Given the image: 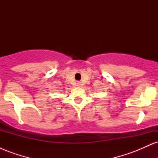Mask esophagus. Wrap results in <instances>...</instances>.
<instances>
[{
	"instance_id": "34e87169",
	"label": "esophagus",
	"mask_w": 158,
	"mask_h": 158,
	"mask_svg": "<svg viewBox=\"0 0 158 158\" xmlns=\"http://www.w3.org/2000/svg\"><path fill=\"white\" fill-rule=\"evenodd\" d=\"M77 85H78V86H79V83H77Z\"/></svg>"
}]
</instances>
